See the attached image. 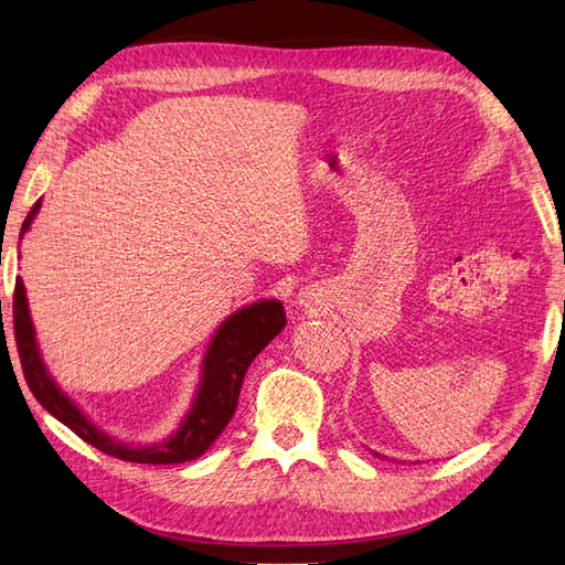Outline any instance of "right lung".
<instances>
[{
  "label": "right lung",
  "instance_id": "add662e5",
  "mask_svg": "<svg viewBox=\"0 0 565 565\" xmlns=\"http://www.w3.org/2000/svg\"><path fill=\"white\" fill-rule=\"evenodd\" d=\"M40 204V200L32 204L28 218L23 221L21 237L28 231L30 221L35 218ZM285 322L287 318L282 303L276 299L256 301L241 311H235L216 330L207 355H204L198 396L193 401L191 413L185 415L181 429L172 438L158 443V446L134 448L125 446V443H117L108 434L100 431L98 426H94L79 413L73 401L54 384V380L49 377L38 351L35 328H32L28 313L25 287L21 278L15 280L13 289V334L32 396L58 422H63L67 429H73L96 450L125 461H136V465H181V461H191L207 450L218 438V434L226 429V424L235 413L237 396H241V386L249 363L254 361L256 353H262V349L273 337L280 334Z\"/></svg>",
  "mask_w": 565,
  "mask_h": 565
}]
</instances>
